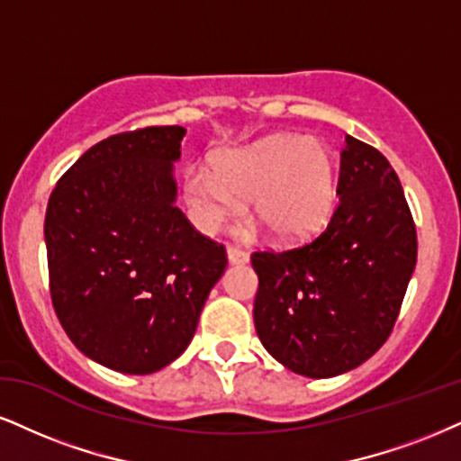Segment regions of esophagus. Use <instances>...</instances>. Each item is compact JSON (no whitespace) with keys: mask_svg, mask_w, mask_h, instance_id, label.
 <instances>
[{"mask_svg":"<svg viewBox=\"0 0 461 461\" xmlns=\"http://www.w3.org/2000/svg\"><path fill=\"white\" fill-rule=\"evenodd\" d=\"M226 257H229V263L230 265H246L248 260H249V257H248L246 252H243V249L232 248V246L226 248Z\"/></svg>","mask_w":461,"mask_h":461,"instance_id":"34e87169","label":"esophagus"}]
</instances>
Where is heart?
Listing matches in <instances>:
<instances>
[{
	"label": "heart",
	"mask_w": 461,
	"mask_h": 461,
	"mask_svg": "<svg viewBox=\"0 0 461 461\" xmlns=\"http://www.w3.org/2000/svg\"><path fill=\"white\" fill-rule=\"evenodd\" d=\"M184 201L203 232H215L243 212V201H252L254 220L271 240L305 241L338 207V160L318 136L271 134L220 153L215 173L187 170Z\"/></svg>",
	"instance_id": "obj_1"
}]
</instances>
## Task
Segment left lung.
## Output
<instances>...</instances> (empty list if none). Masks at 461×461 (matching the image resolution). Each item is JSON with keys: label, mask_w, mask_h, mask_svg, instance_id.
Instances as JSON below:
<instances>
[{"label": "left lung", "mask_w": 461, "mask_h": 461, "mask_svg": "<svg viewBox=\"0 0 461 461\" xmlns=\"http://www.w3.org/2000/svg\"><path fill=\"white\" fill-rule=\"evenodd\" d=\"M339 204L288 252H254V327L274 359L308 378L359 367L387 342L417 265V230L387 158L346 136Z\"/></svg>", "instance_id": "8db88e82"}]
</instances>
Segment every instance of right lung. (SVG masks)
Instances as JSON below:
<instances>
[{
	"label": "right lung",
	"instance_id": "obj_1",
	"mask_svg": "<svg viewBox=\"0 0 461 461\" xmlns=\"http://www.w3.org/2000/svg\"><path fill=\"white\" fill-rule=\"evenodd\" d=\"M185 128L100 140L57 181L44 218L50 299L85 357L122 374L167 367L194 338L224 246L177 207Z\"/></svg>",
	"mask_w": 461,
	"mask_h": 461
}]
</instances>
